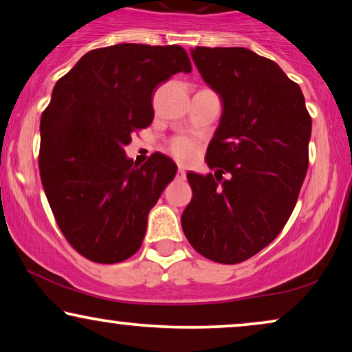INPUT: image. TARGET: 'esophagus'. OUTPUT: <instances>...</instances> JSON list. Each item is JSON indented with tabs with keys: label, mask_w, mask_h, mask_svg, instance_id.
Segmentation results:
<instances>
[{
	"label": "esophagus",
	"mask_w": 352,
	"mask_h": 352,
	"mask_svg": "<svg viewBox=\"0 0 352 352\" xmlns=\"http://www.w3.org/2000/svg\"><path fill=\"white\" fill-rule=\"evenodd\" d=\"M177 177H179V179H184V177H186V170H184V168H179V170H177Z\"/></svg>",
	"instance_id": "obj_1"
}]
</instances>
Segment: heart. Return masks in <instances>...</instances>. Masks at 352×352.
Instances as JSON below:
<instances>
[{
	"label": "heart",
	"mask_w": 352,
	"mask_h": 352,
	"mask_svg": "<svg viewBox=\"0 0 352 352\" xmlns=\"http://www.w3.org/2000/svg\"><path fill=\"white\" fill-rule=\"evenodd\" d=\"M168 151L177 162L192 163L199 155V146L190 138H176L168 146Z\"/></svg>",
	"instance_id": "b5f03b06"
}]
</instances>
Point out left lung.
I'll return each instance as SVG.
<instances>
[{
    "label": "left lung",
    "instance_id": "1",
    "mask_svg": "<svg viewBox=\"0 0 352 352\" xmlns=\"http://www.w3.org/2000/svg\"><path fill=\"white\" fill-rule=\"evenodd\" d=\"M190 54L223 115L206 151L214 176L187 173L192 200L182 230L201 256L237 264L290 218L309 165L312 120L301 88L274 60L247 47L197 46Z\"/></svg>",
    "mask_w": 352,
    "mask_h": 352
}]
</instances>
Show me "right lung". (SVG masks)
Returning a JSON list of instances; mask_svg holds the SVG:
<instances>
[{"label":"right lung","instance_id":"right-lung-1","mask_svg":"<svg viewBox=\"0 0 352 352\" xmlns=\"http://www.w3.org/2000/svg\"><path fill=\"white\" fill-rule=\"evenodd\" d=\"M190 70L181 46L122 43L86 52L52 89L40 176L57 226L89 261L120 263L141 247L148 211L177 168L163 153L136 166L124 147L152 123L153 89Z\"/></svg>","mask_w":352,"mask_h":352}]
</instances>
